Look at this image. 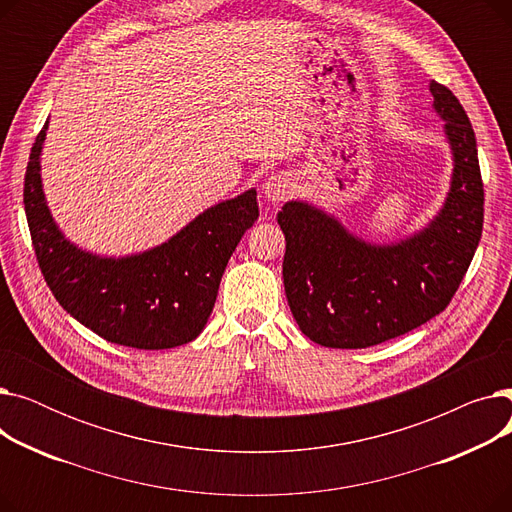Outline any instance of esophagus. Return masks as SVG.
Segmentation results:
<instances>
[{
  "label": "esophagus",
  "instance_id": "34e87169",
  "mask_svg": "<svg viewBox=\"0 0 512 512\" xmlns=\"http://www.w3.org/2000/svg\"><path fill=\"white\" fill-rule=\"evenodd\" d=\"M263 195L267 201H272V203H280V201L288 199L292 195V178L284 172L270 176L263 184Z\"/></svg>",
  "mask_w": 512,
  "mask_h": 512
}]
</instances>
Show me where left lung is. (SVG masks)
<instances>
[{"instance_id":"8db88e82","label":"left lung","mask_w":512,"mask_h":512,"mask_svg":"<svg viewBox=\"0 0 512 512\" xmlns=\"http://www.w3.org/2000/svg\"><path fill=\"white\" fill-rule=\"evenodd\" d=\"M429 93L444 120L452 176L425 228L375 245L307 201H288L278 213L286 299L301 332L321 346L367 348L419 328L448 307L469 270L483 226L475 132L450 89L432 80Z\"/></svg>"}]
</instances>
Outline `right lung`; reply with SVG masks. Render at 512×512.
<instances>
[{"mask_svg": "<svg viewBox=\"0 0 512 512\" xmlns=\"http://www.w3.org/2000/svg\"><path fill=\"white\" fill-rule=\"evenodd\" d=\"M47 126L26 166L24 211L53 297L107 342L161 351L195 340L213 311L228 259L259 218L255 188L207 207L153 249L97 255L70 242L49 211L41 180Z\"/></svg>", "mask_w": 512, "mask_h": 512, "instance_id": "right-lung-1", "label": "right lung"}]
</instances>
